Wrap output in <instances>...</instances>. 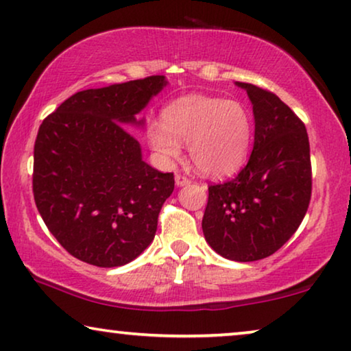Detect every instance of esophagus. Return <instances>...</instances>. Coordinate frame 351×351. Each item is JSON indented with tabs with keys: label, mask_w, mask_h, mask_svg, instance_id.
<instances>
[{
	"label": "esophagus",
	"mask_w": 351,
	"mask_h": 351,
	"mask_svg": "<svg viewBox=\"0 0 351 351\" xmlns=\"http://www.w3.org/2000/svg\"><path fill=\"white\" fill-rule=\"evenodd\" d=\"M191 180L188 179L186 176H183V174H176V183H177V186H185V185H188V183H190Z\"/></svg>",
	"instance_id": "1"
}]
</instances>
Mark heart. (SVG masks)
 I'll list each match as a JSON object with an SVG mask.
<instances>
[{"mask_svg":"<svg viewBox=\"0 0 351 351\" xmlns=\"http://www.w3.org/2000/svg\"><path fill=\"white\" fill-rule=\"evenodd\" d=\"M147 138L161 158H179L180 144H186L202 174L226 177L245 165L252 122L250 111L239 101L186 95L166 108L163 122L149 123Z\"/></svg>","mask_w":351,"mask_h":351,"instance_id":"b5f03b06","label":"heart"}]
</instances>
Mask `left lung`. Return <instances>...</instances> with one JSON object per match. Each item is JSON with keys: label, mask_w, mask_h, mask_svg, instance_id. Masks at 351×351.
<instances>
[{"label": "left lung", "mask_w": 351, "mask_h": 351, "mask_svg": "<svg viewBox=\"0 0 351 351\" xmlns=\"http://www.w3.org/2000/svg\"><path fill=\"white\" fill-rule=\"evenodd\" d=\"M254 147L239 176L208 185L202 218L207 243L229 261H261L276 252L307 212L312 193L309 138L303 121L276 94L250 83Z\"/></svg>", "instance_id": "8db88e82"}]
</instances>
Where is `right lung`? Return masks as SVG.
Wrapping results in <instances>:
<instances>
[{
  "instance_id": "obj_1",
  "label": "right lung",
  "mask_w": 351,
  "mask_h": 351,
  "mask_svg": "<svg viewBox=\"0 0 351 351\" xmlns=\"http://www.w3.org/2000/svg\"><path fill=\"white\" fill-rule=\"evenodd\" d=\"M166 80H143L73 94L40 123L32 193L48 230L73 257L121 267L152 243L174 174L144 163L125 123Z\"/></svg>"
}]
</instances>
